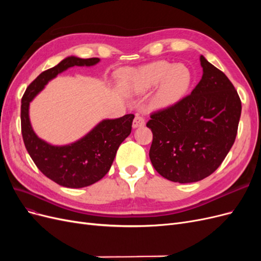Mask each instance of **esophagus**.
<instances>
[{
  "instance_id": "1",
  "label": "esophagus",
  "mask_w": 261,
  "mask_h": 261,
  "mask_svg": "<svg viewBox=\"0 0 261 261\" xmlns=\"http://www.w3.org/2000/svg\"><path fill=\"white\" fill-rule=\"evenodd\" d=\"M145 125V118L140 115H136L133 121V128L141 127V126Z\"/></svg>"
}]
</instances>
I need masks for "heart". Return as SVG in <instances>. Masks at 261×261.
<instances>
[{
	"instance_id": "heart-1",
	"label": "heart",
	"mask_w": 261,
	"mask_h": 261,
	"mask_svg": "<svg viewBox=\"0 0 261 261\" xmlns=\"http://www.w3.org/2000/svg\"><path fill=\"white\" fill-rule=\"evenodd\" d=\"M127 74L132 82V89L136 92L149 91L161 84L151 100V108L154 110L176 103L192 82L191 72L185 65H173L167 61L150 63Z\"/></svg>"
}]
</instances>
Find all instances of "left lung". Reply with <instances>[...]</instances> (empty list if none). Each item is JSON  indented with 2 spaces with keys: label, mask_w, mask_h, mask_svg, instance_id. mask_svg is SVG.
Returning a JSON list of instances; mask_svg holds the SVG:
<instances>
[{
  "label": "left lung",
  "mask_w": 261,
  "mask_h": 261,
  "mask_svg": "<svg viewBox=\"0 0 261 261\" xmlns=\"http://www.w3.org/2000/svg\"><path fill=\"white\" fill-rule=\"evenodd\" d=\"M202 77L189 96L151 114L149 156L155 171L176 183L212 174L232 148L242 112L241 99L223 72L200 55Z\"/></svg>",
  "instance_id": "left-lung-1"
}]
</instances>
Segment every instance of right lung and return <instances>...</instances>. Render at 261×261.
Here are the masks:
<instances>
[{
	"label": "right lung",
	"mask_w": 261,
	"mask_h": 261,
	"mask_svg": "<svg viewBox=\"0 0 261 261\" xmlns=\"http://www.w3.org/2000/svg\"><path fill=\"white\" fill-rule=\"evenodd\" d=\"M100 59L67 57L44 70L31 83L21 99V134L31 159L43 174L61 186L82 188L96 183L109 172L120 145L132 132L133 114L99 122L85 136L68 145H52L39 138L30 123L29 107L50 81L74 66H93Z\"/></svg>",
	"instance_id": "obj_1"
}]
</instances>
